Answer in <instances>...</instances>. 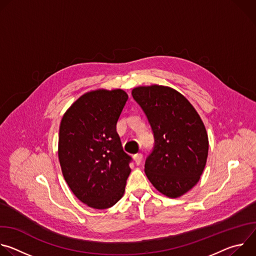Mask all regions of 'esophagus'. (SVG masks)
Masks as SVG:
<instances>
[{
    "label": "esophagus",
    "instance_id": "obj_1",
    "mask_svg": "<svg viewBox=\"0 0 256 256\" xmlns=\"http://www.w3.org/2000/svg\"><path fill=\"white\" fill-rule=\"evenodd\" d=\"M134 158L136 164V165H140V164L142 163V154L138 153V154H136V155L134 156Z\"/></svg>",
    "mask_w": 256,
    "mask_h": 256
}]
</instances>
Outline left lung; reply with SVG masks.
<instances>
[{
    "label": "left lung",
    "instance_id": "obj_1",
    "mask_svg": "<svg viewBox=\"0 0 256 256\" xmlns=\"http://www.w3.org/2000/svg\"><path fill=\"white\" fill-rule=\"evenodd\" d=\"M132 95L155 140L144 162L146 175L166 196L184 194L198 184L208 158V140L200 116L184 95L169 87H138Z\"/></svg>",
    "mask_w": 256,
    "mask_h": 256
}]
</instances>
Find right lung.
Returning <instances> with one entry per match:
<instances>
[{
  "label": "right lung",
  "mask_w": 256,
  "mask_h": 256,
  "mask_svg": "<svg viewBox=\"0 0 256 256\" xmlns=\"http://www.w3.org/2000/svg\"><path fill=\"white\" fill-rule=\"evenodd\" d=\"M128 99L120 90H97L81 96L64 114L58 160L70 190L82 202L104 210L124 196L130 173L116 124Z\"/></svg>",
  "instance_id": "add662e5"
}]
</instances>
